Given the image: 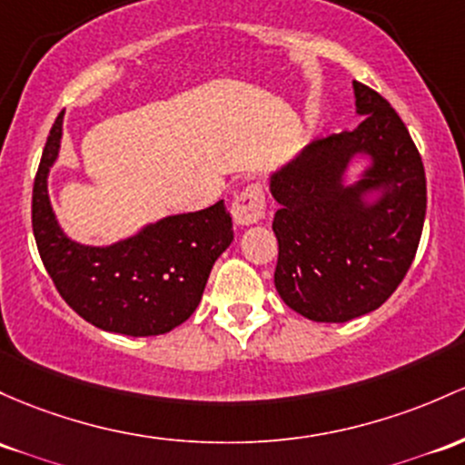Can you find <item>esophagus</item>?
Segmentation results:
<instances>
[{"instance_id": "esophagus-1", "label": "esophagus", "mask_w": 465, "mask_h": 465, "mask_svg": "<svg viewBox=\"0 0 465 465\" xmlns=\"http://www.w3.org/2000/svg\"><path fill=\"white\" fill-rule=\"evenodd\" d=\"M267 213V198L264 190L258 183H249L244 190L233 198L232 203V216L238 224H253L262 221Z\"/></svg>"}]
</instances>
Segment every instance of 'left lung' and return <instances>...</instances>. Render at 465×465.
I'll use <instances>...</instances> for the list:
<instances>
[{
	"label": "left lung",
	"mask_w": 465,
	"mask_h": 465,
	"mask_svg": "<svg viewBox=\"0 0 465 465\" xmlns=\"http://www.w3.org/2000/svg\"><path fill=\"white\" fill-rule=\"evenodd\" d=\"M353 132L313 141L272 176L278 264L273 282L284 304L313 322H349L371 313L401 284L426 218V172L420 150L389 101L353 81ZM355 153L374 167L353 188L341 174ZM386 186L366 208L361 193Z\"/></svg>",
	"instance_id": "8db88e82"
}]
</instances>
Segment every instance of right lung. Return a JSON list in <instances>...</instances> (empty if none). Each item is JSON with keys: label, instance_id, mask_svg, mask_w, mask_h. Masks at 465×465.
Wrapping results in <instances>:
<instances>
[{"label": "right lung", "instance_id": "obj_1", "mask_svg": "<svg viewBox=\"0 0 465 465\" xmlns=\"http://www.w3.org/2000/svg\"><path fill=\"white\" fill-rule=\"evenodd\" d=\"M64 112L50 127L33 185V232L61 298L85 322L147 338L183 324L196 311L209 272L233 241L224 203L163 218L110 247L64 236L48 201V170L59 154Z\"/></svg>", "mask_w": 465, "mask_h": 465}]
</instances>
